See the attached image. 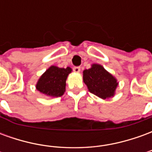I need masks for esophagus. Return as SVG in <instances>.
Listing matches in <instances>:
<instances>
[{
	"label": "esophagus",
	"instance_id": "esophagus-1",
	"mask_svg": "<svg viewBox=\"0 0 152 152\" xmlns=\"http://www.w3.org/2000/svg\"><path fill=\"white\" fill-rule=\"evenodd\" d=\"M73 71H74L75 72H80V66H74V67H73Z\"/></svg>",
	"mask_w": 152,
	"mask_h": 152
}]
</instances>
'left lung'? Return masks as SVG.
Returning <instances> with one entry per match:
<instances>
[{"label": "left lung", "mask_w": 152, "mask_h": 152, "mask_svg": "<svg viewBox=\"0 0 152 152\" xmlns=\"http://www.w3.org/2000/svg\"><path fill=\"white\" fill-rule=\"evenodd\" d=\"M83 80L89 92L102 99L113 97L118 86L117 80L99 64H93L85 70Z\"/></svg>", "instance_id": "obj_1"}]
</instances>
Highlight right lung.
Returning <instances> with one entry per match:
<instances>
[{
  "label": "right lung",
  "mask_w": 152,
  "mask_h": 152,
  "mask_svg": "<svg viewBox=\"0 0 152 152\" xmlns=\"http://www.w3.org/2000/svg\"><path fill=\"white\" fill-rule=\"evenodd\" d=\"M72 72V68H60L51 66L38 80L36 88L38 91L49 97H60L65 92L66 80Z\"/></svg>",
  "instance_id": "right-lung-1"
}]
</instances>
